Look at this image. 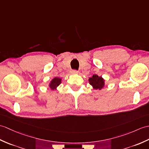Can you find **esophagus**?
Listing matches in <instances>:
<instances>
[{"label":"esophagus","mask_w":149,"mask_h":149,"mask_svg":"<svg viewBox=\"0 0 149 149\" xmlns=\"http://www.w3.org/2000/svg\"><path fill=\"white\" fill-rule=\"evenodd\" d=\"M71 73L73 74H78V71L76 70H73L71 71Z\"/></svg>","instance_id":"34e87169"}]
</instances>
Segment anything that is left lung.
<instances>
[{
	"mask_svg": "<svg viewBox=\"0 0 149 149\" xmlns=\"http://www.w3.org/2000/svg\"><path fill=\"white\" fill-rule=\"evenodd\" d=\"M89 82L93 88L95 89H102L105 86V80L102 77H99L98 75H93L89 79Z\"/></svg>",
	"mask_w": 149,
	"mask_h": 149,
	"instance_id": "left-lung-1",
	"label": "left lung"
}]
</instances>
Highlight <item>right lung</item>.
Instances as JSON below:
<instances>
[{
    "instance_id": "1",
    "label": "right lung",
    "mask_w": 149,
    "mask_h": 149,
    "mask_svg": "<svg viewBox=\"0 0 149 149\" xmlns=\"http://www.w3.org/2000/svg\"><path fill=\"white\" fill-rule=\"evenodd\" d=\"M61 83V79L59 77H54L50 82L49 86L52 90H56L58 86Z\"/></svg>"
}]
</instances>
